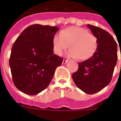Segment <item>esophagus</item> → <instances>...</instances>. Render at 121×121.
<instances>
[{"label":"esophagus","instance_id":"34e87169","mask_svg":"<svg viewBox=\"0 0 121 121\" xmlns=\"http://www.w3.org/2000/svg\"><path fill=\"white\" fill-rule=\"evenodd\" d=\"M68 61V60H63V64H65V63H66V62Z\"/></svg>","mask_w":121,"mask_h":121}]
</instances>
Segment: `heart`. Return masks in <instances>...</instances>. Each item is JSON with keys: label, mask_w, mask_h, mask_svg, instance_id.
<instances>
[{"label": "heart", "mask_w": 121, "mask_h": 121, "mask_svg": "<svg viewBox=\"0 0 121 121\" xmlns=\"http://www.w3.org/2000/svg\"><path fill=\"white\" fill-rule=\"evenodd\" d=\"M53 50L58 55H61L69 47L70 49L67 56L77 58L80 60H85L95 53L98 47L97 37L88 33L87 29L80 27H70L55 35L52 40Z\"/></svg>", "instance_id": "heart-1"}]
</instances>
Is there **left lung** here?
Returning a JSON list of instances; mask_svg holds the SVG:
<instances>
[{"label": "left lung", "mask_w": 121, "mask_h": 121, "mask_svg": "<svg viewBox=\"0 0 121 121\" xmlns=\"http://www.w3.org/2000/svg\"><path fill=\"white\" fill-rule=\"evenodd\" d=\"M87 26L97 38V49L91 58L78 63L72 78L83 92L94 94L111 82L117 61V45L107 31L90 24Z\"/></svg>", "instance_id": "1"}]
</instances>
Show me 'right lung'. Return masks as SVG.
<instances>
[{
	"label": "right lung",
	"instance_id": "right-lung-1",
	"mask_svg": "<svg viewBox=\"0 0 121 121\" xmlns=\"http://www.w3.org/2000/svg\"><path fill=\"white\" fill-rule=\"evenodd\" d=\"M56 26L33 24L26 28L14 42L9 65L14 85L34 95L47 88L63 58L54 54L52 40Z\"/></svg>",
	"mask_w": 121,
	"mask_h": 121
}]
</instances>
